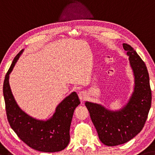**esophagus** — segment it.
<instances>
[{
	"mask_svg": "<svg viewBox=\"0 0 155 155\" xmlns=\"http://www.w3.org/2000/svg\"><path fill=\"white\" fill-rule=\"evenodd\" d=\"M86 97H87V94L85 91H81V92H79V93H78V97H79L80 100L83 101L85 98H86Z\"/></svg>",
	"mask_w": 155,
	"mask_h": 155,
	"instance_id": "obj_1",
	"label": "esophagus"
}]
</instances>
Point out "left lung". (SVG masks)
Returning <instances> with one entry per match:
<instances>
[{
    "label": "left lung",
    "instance_id": "obj_1",
    "mask_svg": "<svg viewBox=\"0 0 155 155\" xmlns=\"http://www.w3.org/2000/svg\"><path fill=\"white\" fill-rule=\"evenodd\" d=\"M127 51L134 77V92L127 104L120 110L112 111L103 105L85 102L100 141L108 146L126 143L143 129L151 107L152 93L146 64L128 44Z\"/></svg>",
    "mask_w": 155,
    "mask_h": 155
}]
</instances>
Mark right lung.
<instances>
[{
    "mask_svg": "<svg viewBox=\"0 0 155 155\" xmlns=\"http://www.w3.org/2000/svg\"><path fill=\"white\" fill-rule=\"evenodd\" d=\"M22 50L7 72L3 83V95L9 124L18 137L28 146L36 150L55 153L65 149L70 142V128L74 112L80 104L77 92L65 97L56 107L55 112L47 121L29 116L16 104L9 83V74L15 65Z\"/></svg>",
    "mask_w": 155,
    "mask_h": 155,
    "instance_id": "right-lung-1",
    "label": "right lung"
}]
</instances>
